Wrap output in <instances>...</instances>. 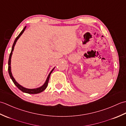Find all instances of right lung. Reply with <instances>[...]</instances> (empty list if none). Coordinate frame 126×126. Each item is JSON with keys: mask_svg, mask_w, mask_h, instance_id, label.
I'll use <instances>...</instances> for the list:
<instances>
[{"mask_svg": "<svg viewBox=\"0 0 126 126\" xmlns=\"http://www.w3.org/2000/svg\"><path fill=\"white\" fill-rule=\"evenodd\" d=\"M26 26H25L24 28L23 29V30L21 31V32L19 33V34L16 37V38L15 39V41L13 43V45H12V50H11V52L10 54V56H9V62H8V65H9V66H8V71H9V75L10 76V78L12 80L13 82L14 83V84L16 85V86L21 91H22L24 93H28V94H38L42 92L43 91H44L45 89H46L47 86V84H48V82H49V78H50V75L51 74V73L52 72V71L53 70V68L52 70L51 71V72L50 73V74H49V75H48L47 77V79L46 80V81H45V83L42 85V87L38 88H36V89H27V88H25L24 87H22V85H20L19 84H18V83L16 81V80L15 79L13 78V77L11 73V56L12 55V52L13 51V49H14V47L16 43V42L17 41V40L18 39V38H19L20 37V36L22 35L23 34V33L24 32V31H25V29H26Z\"/></svg>", "mask_w": 126, "mask_h": 126, "instance_id": "obj_1", "label": "right lung"}]
</instances>
